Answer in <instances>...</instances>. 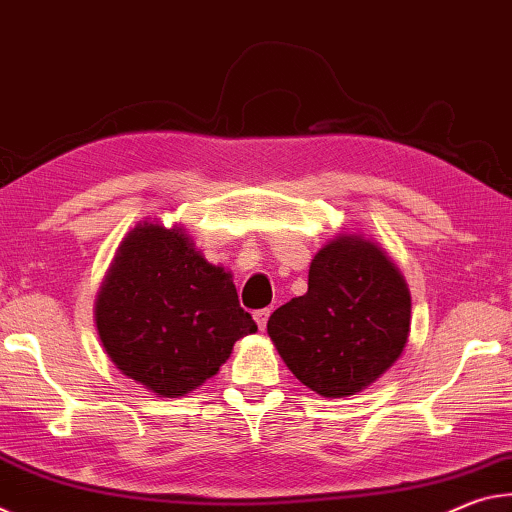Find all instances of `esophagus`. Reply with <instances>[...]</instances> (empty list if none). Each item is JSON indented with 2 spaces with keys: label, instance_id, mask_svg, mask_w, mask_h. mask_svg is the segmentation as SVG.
Segmentation results:
<instances>
[{
  "label": "esophagus",
  "instance_id": "esophagus-1",
  "mask_svg": "<svg viewBox=\"0 0 512 512\" xmlns=\"http://www.w3.org/2000/svg\"><path fill=\"white\" fill-rule=\"evenodd\" d=\"M254 320H256V324H258V329L265 331L267 320H270V308H263V311H256V313H254Z\"/></svg>",
  "mask_w": 512,
  "mask_h": 512
}]
</instances>
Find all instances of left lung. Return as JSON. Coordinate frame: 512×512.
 Returning a JSON list of instances; mask_svg holds the SVG:
<instances>
[{"label":"left lung","instance_id":"1","mask_svg":"<svg viewBox=\"0 0 512 512\" xmlns=\"http://www.w3.org/2000/svg\"><path fill=\"white\" fill-rule=\"evenodd\" d=\"M267 333L297 379L326 399L372 385L401 356L410 290L374 240L335 233L308 270V292L270 315Z\"/></svg>","mask_w":512,"mask_h":512}]
</instances>
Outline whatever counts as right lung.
Returning a JSON list of instances; mask_svg holds the SVG:
<instances>
[{
    "mask_svg": "<svg viewBox=\"0 0 512 512\" xmlns=\"http://www.w3.org/2000/svg\"><path fill=\"white\" fill-rule=\"evenodd\" d=\"M99 340L127 379L158 397H186L258 326L233 276L208 263L181 224L142 220L124 236L95 299Z\"/></svg>",
    "mask_w": 512,
    "mask_h": 512,
    "instance_id": "add662e5",
    "label": "right lung"
}]
</instances>
